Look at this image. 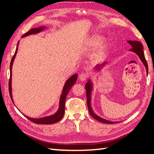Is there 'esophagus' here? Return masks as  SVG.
Listing matches in <instances>:
<instances>
[{
	"mask_svg": "<svg viewBox=\"0 0 154 154\" xmlns=\"http://www.w3.org/2000/svg\"><path fill=\"white\" fill-rule=\"evenodd\" d=\"M88 77V75L87 73H85V72H82V73H81L79 76V80L81 81H85L87 79V78Z\"/></svg>",
	"mask_w": 154,
	"mask_h": 154,
	"instance_id": "obj_1",
	"label": "esophagus"
}]
</instances>
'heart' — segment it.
I'll return each instance as SVG.
<instances>
[{"label":"heart","instance_id":"1","mask_svg":"<svg viewBox=\"0 0 154 154\" xmlns=\"http://www.w3.org/2000/svg\"><path fill=\"white\" fill-rule=\"evenodd\" d=\"M103 41V37L100 35H93L87 41L86 45L88 48L94 49L96 48V47H98L100 45ZM109 47L108 43H105L98 49V50L96 52L94 55V57L96 59H100L102 58L105 55L106 50H107Z\"/></svg>","mask_w":154,"mask_h":154}]
</instances>
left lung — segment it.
Instances as JSON below:
<instances>
[{
  "label": "left lung",
  "instance_id": "1",
  "mask_svg": "<svg viewBox=\"0 0 154 154\" xmlns=\"http://www.w3.org/2000/svg\"><path fill=\"white\" fill-rule=\"evenodd\" d=\"M128 42L130 44V45L132 46V48L130 49V51H132L136 53L138 56H139V58L140 59V60L144 64V66L146 68V71H147V74L148 73V66H147V61H146L145 58V55H144V52H143V47L141 43H140L139 41H128ZM106 64L105 62H104L103 64H101L99 66H96V69H97V70H100V68H102L103 66H105V64ZM85 90H86V96H87V104H88V110H89V112L91 116H92L96 120H98L100 122H103V123L105 124H116L118 123V122H111L109 120H106V119H105L103 118H101L100 117L98 116L97 115H96L94 111H92V109L91 107V92L92 90V83L91 82L90 80H88V82H87L86 84H85Z\"/></svg>",
  "mask_w": 154,
  "mask_h": 154
}]
</instances>
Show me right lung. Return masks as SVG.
I'll return each mask as SVG.
<instances>
[{"label":"right lung","mask_w":154,"mask_h":154,"mask_svg":"<svg viewBox=\"0 0 154 154\" xmlns=\"http://www.w3.org/2000/svg\"><path fill=\"white\" fill-rule=\"evenodd\" d=\"M45 27L44 26H41L39 28H32V29L30 30L28 32L26 33H25L24 35H23L22 37H24L26 36H28L30 35H36L38 32L43 31L44 29H45ZM18 44H19V41L17 43V48L16 50H15V54L13 56V58L11 59V63H10V79H9V94L10 96H11V98L13 101V98H12V94H11V75H12V72H11V69H12V65H13V62L14 61V59L15 58V56H16L17 51V49H18ZM77 79V75L75 74L72 75V77H71L68 79L65 84L64 85L63 88V90H62V94L60 96V105H59V109L57 111L56 113H54V115L50 116H48V117H44V118H38V119H35V118H30L29 117L26 116V118L29 119L30 121H31L33 123L37 124H52L54 123H56V122H59L60 119L63 118L64 114V109H65V100H66V96L68 94V92H69V90H71V88H72V85H73L76 81ZM14 102V101H13Z\"/></svg>","instance_id":"obj_1"}]
</instances>
